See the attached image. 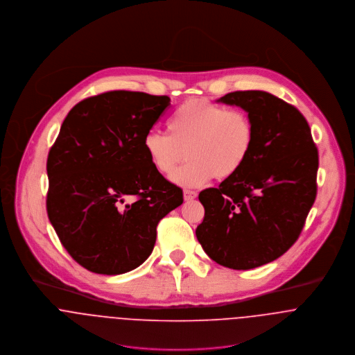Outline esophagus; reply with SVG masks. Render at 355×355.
Returning <instances> with one entry per match:
<instances>
[{"mask_svg": "<svg viewBox=\"0 0 355 355\" xmlns=\"http://www.w3.org/2000/svg\"><path fill=\"white\" fill-rule=\"evenodd\" d=\"M197 197L196 191H191V189H185L184 191V198L187 200V201H191V200H195Z\"/></svg>", "mask_w": 355, "mask_h": 355, "instance_id": "obj_1", "label": "esophagus"}]
</instances>
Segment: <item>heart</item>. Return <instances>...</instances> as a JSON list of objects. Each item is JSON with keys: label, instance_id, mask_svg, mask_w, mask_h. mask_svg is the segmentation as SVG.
I'll list each match as a JSON object with an SVG mask.
<instances>
[{"label": "heart", "instance_id": "b5f03b06", "mask_svg": "<svg viewBox=\"0 0 355 355\" xmlns=\"http://www.w3.org/2000/svg\"><path fill=\"white\" fill-rule=\"evenodd\" d=\"M168 132L151 130L143 146L153 167L171 174L187 155L191 162L171 181L196 188L214 177L227 180L246 164L256 143L252 117L242 109H227L208 101H188L168 119Z\"/></svg>", "mask_w": 355, "mask_h": 355}]
</instances>
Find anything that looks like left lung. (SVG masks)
<instances>
[{
	"label": "left lung",
	"instance_id": "8db88e82",
	"mask_svg": "<svg viewBox=\"0 0 355 355\" xmlns=\"http://www.w3.org/2000/svg\"><path fill=\"white\" fill-rule=\"evenodd\" d=\"M218 102L243 109L256 143L246 164L219 188L200 192L196 236L232 270H252L286 253L301 234L317 193L318 153L305 117L266 91H236Z\"/></svg>",
	"mask_w": 355,
	"mask_h": 355
}]
</instances>
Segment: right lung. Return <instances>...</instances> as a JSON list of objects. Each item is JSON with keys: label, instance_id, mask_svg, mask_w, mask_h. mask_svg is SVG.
I'll list each match as a JSON object with an SVG mask.
<instances>
[{"label": "right lung", "instance_id": "obj_1", "mask_svg": "<svg viewBox=\"0 0 355 355\" xmlns=\"http://www.w3.org/2000/svg\"><path fill=\"white\" fill-rule=\"evenodd\" d=\"M168 96L110 91L79 102L47 157V215L85 270L119 275L153 253L159 220L182 189L158 173L143 141Z\"/></svg>", "mask_w": 355, "mask_h": 355}]
</instances>
